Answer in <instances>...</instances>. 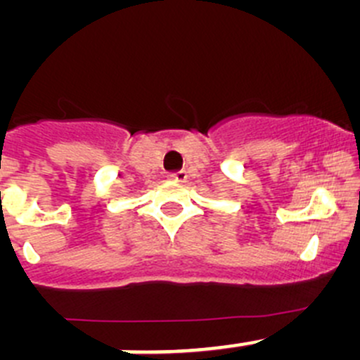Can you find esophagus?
<instances>
[{
    "label": "esophagus",
    "mask_w": 360,
    "mask_h": 360,
    "mask_svg": "<svg viewBox=\"0 0 360 360\" xmlns=\"http://www.w3.org/2000/svg\"><path fill=\"white\" fill-rule=\"evenodd\" d=\"M169 177L172 181H177V183H184L188 179V174L186 170H176V172H170Z\"/></svg>",
    "instance_id": "1"
}]
</instances>
